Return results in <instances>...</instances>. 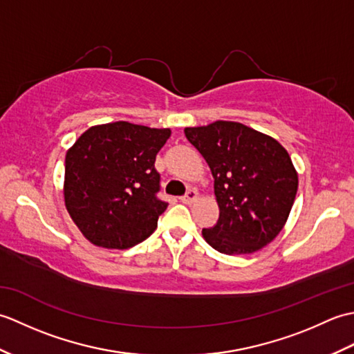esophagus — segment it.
<instances>
[{
    "label": "esophagus",
    "instance_id": "34e87169",
    "mask_svg": "<svg viewBox=\"0 0 354 354\" xmlns=\"http://www.w3.org/2000/svg\"><path fill=\"white\" fill-rule=\"evenodd\" d=\"M198 199V192L196 190H190L189 193L185 194V196L181 198V201L184 202V204H193L194 201Z\"/></svg>",
    "mask_w": 354,
    "mask_h": 354
}]
</instances>
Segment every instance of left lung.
<instances>
[{
    "label": "left lung",
    "mask_w": 354,
    "mask_h": 354,
    "mask_svg": "<svg viewBox=\"0 0 354 354\" xmlns=\"http://www.w3.org/2000/svg\"><path fill=\"white\" fill-rule=\"evenodd\" d=\"M185 137L214 178L219 221L202 230L205 242L228 255L252 254L288 222L298 173L280 142L237 122L185 127Z\"/></svg>",
    "instance_id": "8db88e82"
}]
</instances>
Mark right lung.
Instances as JSON below:
<instances>
[{"instance_id":"obj_1","label":"right lung","mask_w":354,"mask_h":354,"mask_svg":"<svg viewBox=\"0 0 354 354\" xmlns=\"http://www.w3.org/2000/svg\"><path fill=\"white\" fill-rule=\"evenodd\" d=\"M170 135L115 122L89 127L66 150L65 207L93 245L127 250L156 230L169 204L156 198L155 158Z\"/></svg>"}]
</instances>
